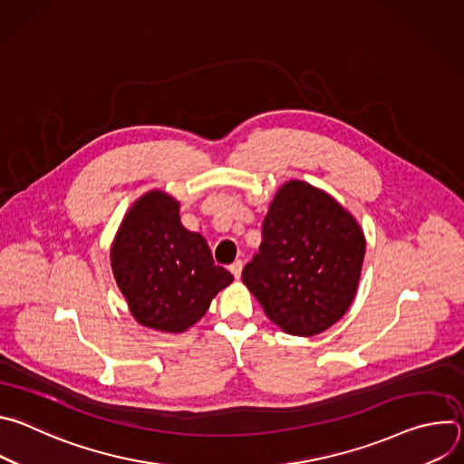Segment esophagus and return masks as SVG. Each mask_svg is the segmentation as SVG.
Instances as JSON below:
<instances>
[{"instance_id": "34e87169", "label": "esophagus", "mask_w": 464, "mask_h": 464, "mask_svg": "<svg viewBox=\"0 0 464 464\" xmlns=\"http://www.w3.org/2000/svg\"><path fill=\"white\" fill-rule=\"evenodd\" d=\"M242 266H244V262H242V260H235V262L231 264V266H229V270H231V274L235 276V279H240Z\"/></svg>"}]
</instances>
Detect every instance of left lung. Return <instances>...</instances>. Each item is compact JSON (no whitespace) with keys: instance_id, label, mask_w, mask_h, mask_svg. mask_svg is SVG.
Returning a JSON list of instances; mask_svg holds the SVG:
<instances>
[{"instance_id":"obj_1","label":"left lung","mask_w":464,"mask_h":464,"mask_svg":"<svg viewBox=\"0 0 464 464\" xmlns=\"http://www.w3.org/2000/svg\"><path fill=\"white\" fill-rule=\"evenodd\" d=\"M363 255L365 237L353 215L294 179L277 190L242 281L285 333L315 336L349 310Z\"/></svg>"}]
</instances>
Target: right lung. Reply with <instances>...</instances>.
Returning a JSON list of instances; mask_svg holds the SVG:
<instances>
[{
    "instance_id": "add662e5",
    "label": "right lung",
    "mask_w": 464,
    "mask_h": 464,
    "mask_svg": "<svg viewBox=\"0 0 464 464\" xmlns=\"http://www.w3.org/2000/svg\"><path fill=\"white\" fill-rule=\"evenodd\" d=\"M111 270L131 315L161 333L200 319L233 276L217 266L206 238L179 222V204L152 190L124 217L111 246Z\"/></svg>"
}]
</instances>
